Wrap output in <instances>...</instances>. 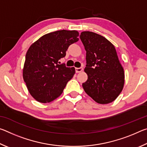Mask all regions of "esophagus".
Returning a JSON list of instances; mask_svg holds the SVG:
<instances>
[{
	"instance_id": "1",
	"label": "esophagus",
	"mask_w": 147,
	"mask_h": 147,
	"mask_svg": "<svg viewBox=\"0 0 147 147\" xmlns=\"http://www.w3.org/2000/svg\"><path fill=\"white\" fill-rule=\"evenodd\" d=\"M75 70H76V73H80L83 71V68L82 67H80V68H75Z\"/></svg>"
}]
</instances>
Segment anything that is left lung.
I'll list each match as a JSON object with an SVG mask.
<instances>
[{"label": "left lung", "mask_w": 147, "mask_h": 147, "mask_svg": "<svg viewBox=\"0 0 147 147\" xmlns=\"http://www.w3.org/2000/svg\"><path fill=\"white\" fill-rule=\"evenodd\" d=\"M80 39L86 51L84 71L88 80L82 84L86 93L98 104L112 102L124 84V69L113 45L92 32H82Z\"/></svg>", "instance_id": "1"}]
</instances>
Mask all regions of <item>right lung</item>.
<instances>
[{"label": "right lung", "mask_w": 147, "mask_h": 147, "mask_svg": "<svg viewBox=\"0 0 147 147\" xmlns=\"http://www.w3.org/2000/svg\"><path fill=\"white\" fill-rule=\"evenodd\" d=\"M78 36L76 30H58L44 35L29 47L23 77L35 100L49 103L63 93L75 73V68L58 62L65 56L69 45L78 41Z\"/></svg>", "instance_id": "obj_1"}]
</instances>
